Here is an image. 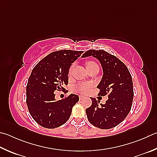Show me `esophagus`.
<instances>
[{
  "instance_id": "1",
  "label": "esophagus",
  "mask_w": 157,
  "mask_h": 157,
  "mask_svg": "<svg viewBox=\"0 0 157 157\" xmlns=\"http://www.w3.org/2000/svg\"><path fill=\"white\" fill-rule=\"evenodd\" d=\"M79 99H80V100H82V99H83L85 98V97L84 96H82V95H79Z\"/></svg>"
}]
</instances>
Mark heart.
<instances>
[{
	"instance_id": "heart-1",
	"label": "heart",
	"mask_w": 157,
	"mask_h": 157,
	"mask_svg": "<svg viewBox=\"0 0 157 157\" xmlns=\"http://www.w3.org/2000/svg\"><path fill=\"white\" fill-rule=\"evenodd\" d=\"M86 65L87 70L90 69H91V68H93L94 67L98 66V64H97L95 62H93V61H88L86 63ZM74 66H75V64H72L71 66L69 71V75H71V73H72ZM92 87H93V84L91 83H86V82H83V83H80V84H79L78 85H77V86L75 88V90L76 91V92H78L79 93L86 94V93L89 92L90 88Z\"/></svg>"
}]
</instances>
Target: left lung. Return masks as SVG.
Instances as JSON below:
<instances>
[{
	"instance_id": "8db88e82",
	"label": "left lung",
	"mask_w": 157,
	"mask_h": 157,
	"mask_svg": "<svg viewBox=\"0 0 157 157\" xmlns=\"http://www.w3.org/2000/svg\"><path fill=\"white\" fill-rule=\"evenodd\" d=\"M93 56L98 59L103 69V77L97 88L99 95H108L106 104L92 98V105L86 109L91 124L101 129L117 126L126 117L132 107L134 91L132 79L127 67L116 56L104 50H88L82 58Z\"/></svg>"
}]
</instances>
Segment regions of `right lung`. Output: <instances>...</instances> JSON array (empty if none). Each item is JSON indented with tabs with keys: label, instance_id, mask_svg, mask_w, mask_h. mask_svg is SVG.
I'll return each instance as SVG.
<instances>
[{
	"label": "right lung",
	"instance_id": "obj_1",
	"mask_svg": "<svg viewBox=\"0 0 157 157\" xmlns=\"http://www.w3.org/2000/svg\"><path fill=\"white\" fill-rule=\"evenodd\" d=\"M82 53L73 50L54 51L41 59L31 71L26 88V101L30 115L41 126L52 129L69 119L73 106L79 101L78 95L71 94L56 101L54 92L65 90L69 68Z\"/></svg>",
	"mask_w": 157,
	"mask_h": 157
}]
</instances>
